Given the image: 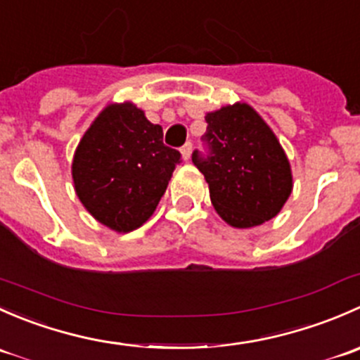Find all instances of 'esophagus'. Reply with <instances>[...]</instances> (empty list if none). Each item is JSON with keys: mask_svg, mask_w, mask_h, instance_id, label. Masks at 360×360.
Instances as JSON below:
<instances>
[{"mask_svg": "<svg viewBox=\"0 0 360 360\" xmlns=\"http://www.w3.org/2000/svg\"><path fill=\"white\" fill-rule=\"evenodd\" d=\"M191 150H193V144L190 143V141H188L186 144H184L183 148H181V153H183V158L184 160H188L191 157Z\"/></svg>", "mask_w": 360, "mask_h": 360, "instance_id": "34e87169", "label": "esophagus"}]
</instances>
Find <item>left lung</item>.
I'll list each match as a JSON object with an SVG mask.
<instances>
[{"label":"left lung","mask_w":360,"mask_h":360,"mask_svg":"<svg viewBox=\"0 0 360 360\" xmlns=\"http://www.w3.org/2000/svg\"><path fill=\"white\" fill-rule=\"evenodd\" d=\"M205 153L191 160L209 183L210 202L235 228H252L281 212L292 190L289 160L249 104L207 112Z\"/></svg>","instance_id":"left-lung-1"}]
</instances>
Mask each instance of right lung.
Returning <instances> with one entry per match:
<instances>
[{"label": "right lung", "instance_id": "obj_1", "mask_svg": "<svg viewBox=\"0 0 360 360\" xmlns=\"http://www.w3.org/2000/svg\"><path fill=\"white\" fill-rule=\"evenodd\" d=\"M181 153L163 144V130L134 104H111L76 148L72 181L99 223L127 233L155 212Z\"/></svg>", "mask_w": 360, "mask_h": 360}]
</instances>
